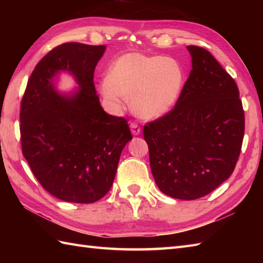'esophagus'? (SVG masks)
<instances>
[{
    "mask_svg": "<svg viewBox=\"0 0 263 263\" xmlns=\"http://www.w3.org/2000/svg\"><path fill=\"white\" fill-rule=\"evenodd\" d=\"M130 127H131V132H132L133 136H139V135H140V133H141V127L139 126V125L137 124V123L132 122Z\"/></svg>",
    "mask_w": 263,
    "mask_h": 263,
    "instance_id": "obj_1",
    "label": "esophagus"
}]
</instances>
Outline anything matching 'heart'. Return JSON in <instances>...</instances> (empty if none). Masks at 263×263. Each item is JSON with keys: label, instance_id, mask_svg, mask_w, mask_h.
I'll list each match as a JSON object with an SVG mask.
<instances>
[{"label": "heart", "instance_id": "heart-1", "mask_svg": "<svg viewBox=\"0 0 263 263\" xmlns=\"http://www.w3.org/2000/svg\"><path fill=\"white\" fill-rule=\"evenodd\" d=\"M183 69L172 58L127 53L117 59L100 83V93L114 110L131 98V107L143 120L165 115L175 104L183 86Z\"/></svg>", "mask_w": 263, "mask_h": 263}]
</instances>
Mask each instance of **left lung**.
<instances>
[{
    "label": "left lung",
    "mask_w": 263,
    "mask_h": 263,
    "mask_svg": "<svg viewBox=\"0 0 263 263\" xmlns=\"http://www.w3.org/2000/svg\"><path fill=\"white\" fill-rule=\"evenodd\" d=\"M192 70L175 107L144 125L150 168L168 197L195 200L225 182L235 168L244 137L236 82L199 46H187Z\"/></svg>",
    "instance_id": "obj_1"
}]
</instances>
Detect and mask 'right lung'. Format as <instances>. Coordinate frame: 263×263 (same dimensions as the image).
Here are the masks:
<instances>
[{
  "mask_svg": "<svg viewBox=\"0 0 263 263\" xmlns=\"http://www.w3.org/2000/svg\"><path fill=\"white\" fill-rule=\"evenodd\" d=\"M106 46L65 43L46 54L28 80L20 108L24 157L41 185L55 198L92 203L106 195L132 135L127 121L100 106L93 72ZM61 71L78 91L59 94Z\"/></svg>",
  "mask_w": 263,
  "mask_h": 263,
  "instance_id": "obj_1",
  "label": "right lung"
}]
</instances>
